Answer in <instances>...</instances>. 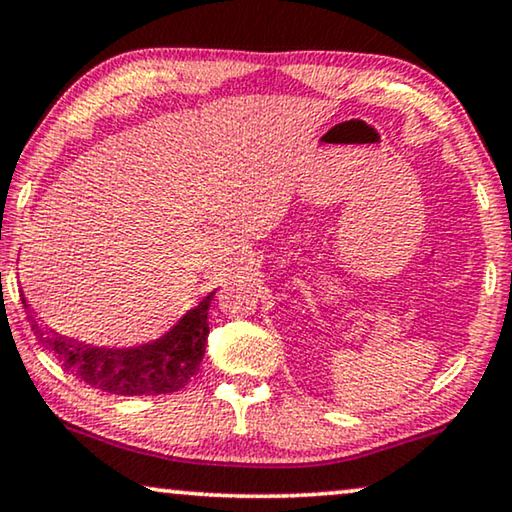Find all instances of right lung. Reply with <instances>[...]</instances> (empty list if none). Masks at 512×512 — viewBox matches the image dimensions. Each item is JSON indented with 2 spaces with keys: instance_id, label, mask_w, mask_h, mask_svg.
<instances>
[{
  "instance_id": "right-lung-1",
  "label": "right lung",
  "mask_w": 512,
  "mask_h": 512,
  "mask_svg": "<svg viewBox=\"0 0 512 512\" xmlns=\"http://www.w3.org/2000/svg\"><path fill=\"white\" fill-rule=\"evenodd\" d=\"M208 297L190 308L167 334L132 348H102L57 334L30 313L32 331L60 366L81 383L118 397H155L183 390L197 376L208 338Z\"/></svg>"
}]
</instances>
